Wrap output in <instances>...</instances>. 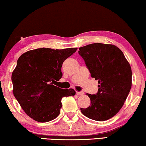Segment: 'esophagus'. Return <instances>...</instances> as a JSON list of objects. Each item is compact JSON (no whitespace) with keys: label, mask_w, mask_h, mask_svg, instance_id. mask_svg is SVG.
<instances>
[{"label":"esophagus","mask_w":146,"mask_h":146,"mask_svg":"<svg viewBox=\"0 0 146 146\" xmlns=\"http://www.w3.org/2000/svg\"><path fill=\"white\" fill-rule=\"evenodd\" d=\"M84 94L83 92H76V95L77 96H82Z\"/></svg>","instance_id":"obj_1"}]
</instances>
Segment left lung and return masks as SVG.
I'll return each instance as SVG.
<instances>
[{
  "instance_id": "left-lung-1",
  "label": "left lung",
  "mask_w": 146,
  "mask_h": 146,
  "mask_svg": "<svg viewBox=\"0 0 146 146\" xmlns=\"http://www.w3.org/2000/svg\"><path fill=\"white\" fill-rule=\"evenodd\" d=\"M78 53L99 84L96 94H86L90 106L81 108L82 113L96 121L109 119L122 108L130 91V65L122 51L113 44H91L80 48Z\"/></svg>"
}]
</instances>
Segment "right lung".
Listing matches in <instances>:
<instances>
[{
	"label": "right lung",
	"mask_w": 146,
	"mask_h": 146,
	"mask_svg": "<svg viewBox=\"0 0 146 146\" xmlns=\"http://www.w3.org/2000/svg\"><path fill=\"white\" fill-rule=\"evenodd\" d=\"M76 50L42 48L28 51L18 59L11 78L13 94L35 121L47 122L55 119L60 113L62 98L76 94L74 89H62L56 84L62 76L64 61Z\"/></svg>",
	"instance_id": "1"
}]
</instances>
